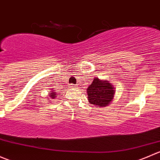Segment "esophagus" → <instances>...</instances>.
Wrapping results in <instances>:
<instances>
[{
    "mask_svg": "<svg viewBox=\"0 0 160 160\" xmlns=\"http://www.w3.org/2000/svg\"><path fill=\"white\" fill-rule=\"evenodd\" d=\"M70 87H71V88H77V85L72 84V85H70Z\"/></svg>",
    "mask_w": 160,
    "mask_h": 160,
    "instance_id": "obj_1",
    "label": "esophagus"
}]
</instances>
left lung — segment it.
<instances>
[{"label": "left lung", "instance_id": "obj_1", "mask_svg": "<svg viewBox=\"0 0 160 160\" xmlns=\"http://www.w3.org/2000/svg\"><path fill=\"white\" fill-rule=\"evenodd\" d=\"M115 89L111 83L107 80L95 78L91 85L87 88L88 100L91 104L104 107L112 102Z\"/></svg>", "mask_w": 160, "mask_h": 160}]
</instances>
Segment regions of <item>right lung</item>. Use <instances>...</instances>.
I'll return each instance as SVG.
<instances>
[{
    "label": "right lung",
    "instance_id": "right-lung-1",
    "mask_svg": "<svg viewBox=\"0 0 160 160\" xmlns=\"http://www.w3.org/2000/svg\"><path fill=\"white\" fill-rule=\"evenodd\" d=\"M49 95H50V96L52 98V99H53V98L56 97V92H54L53 90V91H50V94Z\"/></svg>",
    "mask_w": 160,
    "mask_h": 160
}]
</instances>
